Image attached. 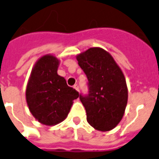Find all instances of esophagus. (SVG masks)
I'll return each mask as SVG.
<instances>
[{"label":"esophagus","mask_w":159,"mask_h":159,"mask_svg":"<svg viewBox=\"0 0 159 159\" xmlns=\"http://www.w3.org/2000/svg\"><path fill=\"white\" fill-rule=\"evenodd\" d=\"M73 88H74L77 91H79V86H78V85H74V86H73Z\"/></svg>","instance_id":"esophagus-1"}]
</instances>
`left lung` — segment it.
<instances>
[{
	"mask_svg": "<svg viewBox=\"0 0 159 159\" xmlns=\"http://www.w3.org/2000/svg\"><path fill=\"white\" fill-rule=\"evenodd\" d=\"M77 60L89 82L88 95L79 97L87 122L97 130L110 131L120 122L127 106L125 75L111 55L101 48H90Z\"/></svg>",
	"mask_w": 159,
	"mask_h": 159,
	"instance_id": "8db88e82",
	"label": "left lung"
}]
</instances>
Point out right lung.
Returning a JSON list of instances; mask_svg holds the SVG:
<instances>
[{"label":"right lung","mask_w":159,"mask_h":159,"mask_svg":"<svg viewBox=\"0 0 159 159\" xmlns=\"http://www.w3.org/2000/svg\"><path fill=\"white\" fill-rule=\"evenodd\" d=\"M60 61L52 54L41 57L32 69L26 89V100L32 116L47 126L65 120L79 94L58 75Z\"/></svg>","instance_id":"add662e5"}]
</instances>
